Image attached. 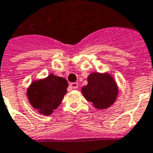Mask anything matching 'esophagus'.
Here are the masks:
<instances>
[{
  "mask_svg": "<svg viewBox=\"0 0 153 153\" xmlns=\"http://www.w3.org/2000/svg\"><path fill=\"white\" fill-rule=\"evenodd\" d=\"M69 88L71 89H76L78 88V84L77 83H71L69 84Z\"/></svg>",
  "mask_w": 153,
  "mask_h": 153,
  "instance_id": "1",
  "label": "esophagus"
}]
</instances>
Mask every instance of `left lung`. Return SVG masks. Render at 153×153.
Masks as SVG:
<instances>
[{
	"label": "left lung",
	"instance_id": "obj_1",
	"mask_svg": "<svg viewBox=\"0 0 153 153\" xmlns=\"http://www.w3.org/2000/svg\"><path fill=\"white\" fill-rule=\"evenodd\" d=\"M81 93L94 108L105 109L117 100L118 86L108 73H91L88 76V84L82 88Z\"/></svg>",
	"mask_w": 153,
	"mask_h": 153
}]
</instances>
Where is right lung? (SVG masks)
I'll return each mask as SVG.
<instances>
[{
	"mask_svg": "<svg viewBox=\"0 0 153 153\" xmlns=\"http://www.w3.org/2000/svg\"><path fill=\"white\" fill-rule=\"evenodd\" d=\"M68 82L65 78L50 74L44 79L34 80L26 94L30 105L40 114L48 116L61 104L67 93Z\"/></svg>",
	"mask_w": 153,
	"mask_h": 153,
	"instance_id": "1",
	"label": "right lung"
}]
</instances>
